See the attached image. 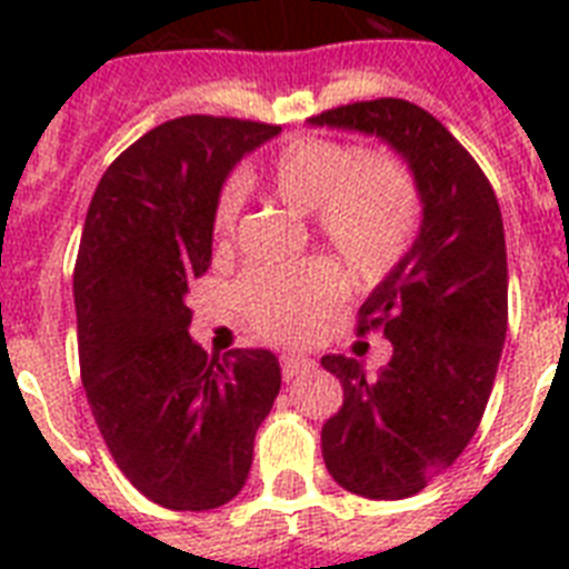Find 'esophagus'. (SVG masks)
Returning a JSON list of instances; mask_svg holds the SVG:
<instances>
[{
  "label": "esophagus",
  "instance_id": "obj_1",
  "mask_svg": "<svg viewBox=\"0 0 569 569\" xmlns=\"http://www.w3.org/2000/svg\"><path fill=\"white\" fill-rule=\"evenodd\" d=\"M280 369H283L286 380H292V378H298V375L310 372L312 360H307V357H301V355H283L280 357Z\"/></svg>",
  "mask_w": 569,
  "mask_h": 569
}]
</instances>
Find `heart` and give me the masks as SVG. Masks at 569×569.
Instances as JSON below:
<instances>
[{"label": "heart", "instance_id": "1", "mask_svg": "<svg viewBox=\"0 0 569 569\" xmlns=\"http://www.w3.org/2000/svg\"><path fill=\"white\" fill-rule=\"evenodd\" d=\"M266 191L298 212H316L321 239L360 283L389 274L413 241L419 194L413 177L392 156H369L363 147L333 138H295L253 173ZM241 212V189L230 182L218 194L212 239L230 248ZM342 298L333 268H257L241 277L239 301L266 337L307 339Z\"/></svg>", "mask_w": 569, "mask_h": 569}]
</instances>
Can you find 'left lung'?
Returning <instances> with one entry per match:
<instances>
[{
    "label": "left lung",
    "instance_id": "obj_1",
    "mask_svg": "<svg viewBox=\"0 0 569 569\" xmlns=\"http://www.w3.org/2000/svg\"><path fill=\"white\" fill-rule=\"evenodd\" d=\"M310 123L387 141L422 200L419 236L357 316L360 337L392 342L389 363L366 375L355 357H321L346 392L321 428L328 472L348 493L405 499L460 458L485 416L508 330L502 212L476 159L413 102H351Z\"/></svg>",
    "mask_w": 569,
    "mask_h": 569
}]
</instances>
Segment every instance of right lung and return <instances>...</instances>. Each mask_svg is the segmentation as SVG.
<instances>
[{"mask_svg": "<svg viewBox=\"0 0 569 569\" xmlns=\"http://www.w3.org/2000/svg\"><path fill=\"white\" fill-rule=\"evenodd\" d=\"M277 132L239 118L168 120L109 164L88 206L73 268L84 396L120 472L171 511L239 493L280 392L271 351L209 357L189 337L186 303L212 262L227 173Z\"/></svg>", "mask_w": 569, "mask_h": 569, "instance_id": "right-lung-1", "label": "right lung"}]
</instances>
